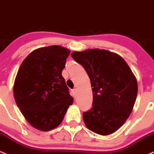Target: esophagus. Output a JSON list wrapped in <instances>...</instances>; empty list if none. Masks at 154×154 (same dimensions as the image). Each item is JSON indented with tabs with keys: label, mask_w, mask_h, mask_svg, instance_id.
<instances>
[{
	"label": "esophagus",
	"mask_w": 154,
	"mask_h": 154,
	"mask_svg": "<svg viewBox=\"0 0 154 154\" xmlns=\"http://www.w3.org/2000/svg\"><path fill=\"white\" fill-rule=\"evenodd\" d=\"M73 91L74 97H76V96H77V89H76V88H73V91Z\"/></svg>",
	"instance_id": "obj_1"
}]
</instances>
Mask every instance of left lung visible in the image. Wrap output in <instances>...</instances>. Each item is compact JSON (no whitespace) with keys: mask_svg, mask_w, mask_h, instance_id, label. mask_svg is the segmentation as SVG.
Listing matches in <instances>:
<instances>
[{"mask_svg":"<svg viewBox=\"0 0 154 154\" xmlns=\"http://www.w3.org/2000/svg\"><path fill=\"white\" fill-rule=\"evenodd\" d=\"M72 57L84 68L93 92L92 108L83 113L88 129L102 135L115 133L132 112L138 84L127 63L117 54L91 49L73 52Z\"/></svg>","mask_w":154,"mask_h":154,"instance_id":"left-lung-1","label":"left lung"}]
</instances>
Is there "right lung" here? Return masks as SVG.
Wrapping results in <instances>:
<instances>
[{
    "label": "right lung",
    "instance_id": "1",
    "mask_svg": "<svg viewBox=\"0 0 154 154\" xmlns=\"http://www.w3.org/2000/svg\"><path fill=\"white\" fill-rule=\"evenodd\" d=\"M68 49L58 45L32 51L21 63L14 85L18 107L31 125L51 131L62 122L73 98L62 75Z\"/></svg>",
    "mask_w": 154,
    "mask_h": 154
}]
</instances>
